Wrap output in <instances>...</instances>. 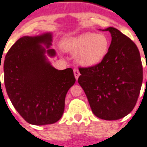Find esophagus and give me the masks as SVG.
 <instances>
[{"instance_id":"obj_1","label":"esophagus","mask_w":147,"mask_h":147,"mask_svg":"<svg viewBox=\"0 0 147 147\" xmlns=\"http://www.w3.org/2000/svg\"><path fill=\"white\" fill-rule=\"evenodd\" d=\"M80 71H79V70L78 69H76V68H75L74 69V76H75V77H76V80H78V78H79V76H80Z\"/></svg>"}]
</instances>
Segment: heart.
Listing matches in <instances>:
<instances>
[{"mask_svg": "<svg viewBox=\"0 0 147 147\" xmlns=\"http://www.w3.org/2000/svg\"><path fill=\"white\" fill-rule=\"evenodd\" d=\"M109 44L105 34L84 32L63 40L61 46L66 52L76 53V61L80 65L90 67L102 62L107 54Z\"/></svg>", "mask_w": 147, "mask_h": 147, "instance_id": "b5f03b06", "label": "heart"}]
</instances>
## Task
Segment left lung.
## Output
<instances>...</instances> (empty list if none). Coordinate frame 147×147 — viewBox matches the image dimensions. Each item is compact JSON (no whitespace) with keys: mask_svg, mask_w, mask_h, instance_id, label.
Wrapping results in <instances>:
<instances>
[{"mask_svg":"<svg viewBox=\"0 0 147 147\" xmlns=\"http://www.w3.org/2000/svg\"><path fill=\"white\" fill-rule=\"evenodd\" d=\"M111 42L101 63L80 67L78 83L95 116L117 120L127 115L137 102L142 84V65L138 48L119 30L109 27Z\"/></svg>","mask_w":147,"mask_h":147,"instance_id":"8db88e82","label":"left lung"}]
</instances>
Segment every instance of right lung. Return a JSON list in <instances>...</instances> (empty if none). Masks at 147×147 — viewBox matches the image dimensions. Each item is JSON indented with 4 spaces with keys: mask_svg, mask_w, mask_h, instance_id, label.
<instances>
[{
    "mask_svg": "<svg viewBox=\"0 0 147 147\" xmlns=\"http://www.w3.org/2000/svg\"><path fill=\"white\" fill-rule=\"evenodd\" d=\"M52 41L51 32L23 36L9 49L3 63L7 94L17 112L32 125L60 119L67 92L76 82L71 68L57 70L48 60L46 55L56 56L49 49Z\"/></svg>",
    "mask_w": 147,
    "mask_h": 147,
    "instance_id": "add662e5",
    "label": "right lung"
}]
</instances>
